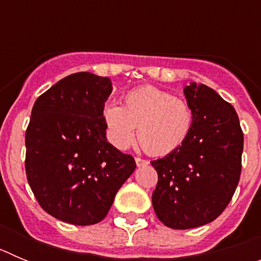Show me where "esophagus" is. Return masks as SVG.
Segmentation results:
<instances>
[{"mask_svg": "<svg viewBox=\"0 0 261 261\" xmlns=\"http://www.w3.org/2000/svg\"><path fill=\"white\" fill-rule=\"evenodd\" d=\"M136 165L138 166V167H141V166H146L149 165V162H147L146 159H142V158H136Z\"/></svg>", "mask_w": 261, "mask_h": 261, "instance_id": "34e87169", "label": "esophagus"}]
</instances>
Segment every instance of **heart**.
<instances>
[{
	"mask_svg": "<svg viewBox=\"0 0 261 261\" xmlns=\"http://www.w3.org/2000/svg\"><path fill=\"white\" fill-rule=\"evenodd\" d=\"M108 140L125 150L138 140L147 153L167 155L177 150L192 132L195 115L184 99L151 85L130 90L124 96V108L108 105L103 112Z\"/></svg>",
	"mask_w": 261,
	"mask_h": 261,
	"instance_id": "1",
	"label": "heart"
}]
</instances>
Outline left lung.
Instances as JSON below:
<instances>
[{
    "label": "left lung",
    "mask_w": 261,
    "mask_h": 261,
    "mask_svg": "<svg viewBox=\"0 0 261 261\" xmlns=\"http://www.w3.org/2000/svg\"><path fill=\"white\" fill-rule=\"evenodd\" d=\"M195 115L192 132L177 150L151 166L158 183L151 201L167 227L193 229L206 225L229 205L242 171L243 132L234 107L211 87H184Z\"/></svg>",
    "instance_id": "1"
}]
</instances>
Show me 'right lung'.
I'll return each instance as SVG.
<instances>
[{"label": "right lung", "instance_id": "add662e5", "mask_svg": "<svg viewBox=\"0 0 261 261\" xmlns=\"http://www.w3.org/2000/svg\"><path fill=\"white\" fill-rule=\"evenodd\" d=\"M108 77L87 71L62 78L36 99L26 130V175L39 205L71 225L98 223L120 187L135 171V158L106 137Z\"/></svg>", "mask_w": 261, "mask_h": 261}]
</instances>
